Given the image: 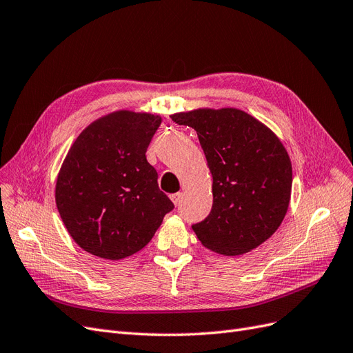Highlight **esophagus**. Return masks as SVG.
<instances>
[{
  "label": "esophagus",
  "instance_id": "1",
  "mask_svg": "<svg viewBox=\"0 0 353 353\" xmlns=\"http://www.w3.org/2000/svg\"><path fill=\"white\" fill-rule=\"evenodd\" d=\"M170 199H172V201H173V203H174V205L177 207V205H179V203H180V201H181V199H183V193H181V192L173 193V195H170Z\"/></svg>",
  "mask_w": 353,
  "mask_h": 353
}]
</instances>
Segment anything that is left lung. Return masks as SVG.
I'll use <instances>...</instances> for the list:
<instances>
[{"instance_id":"left-lung-1","label":"left lung","mask_w":353,"mask_h":353,"mask_svg":"<svg viewBox=\"0 0 353 353\" xmlns=\"http://www.w3.org/2000/svg\"><path fill=\"white\" fill-rule=\"evenodd\" d=\"M195 129L212 176V208L193 224L201 243L227 256L263 245L292 195V163L279 136L246 111L196 108L170 116Z\"/></svg>"}]
</instances>
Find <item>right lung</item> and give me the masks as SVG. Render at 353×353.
<instances>
[{
	"label": "right lung",
	"instance_id": "1",
	"mask_svg": "<svg viewBox=\"0 0 353 353\" xmlns=\"http://www.w3.org/2000/svg\"><path fill=\"white\" fill-rule=\"evenodd\" d=\"M161 124L150 112L119 110L77 136L55 183L67 232L83 251L119 261L145 248L173 202L158 188L146 148Z\"/></svg>",
	"mask_w": 353,
	"mask_h": 353
}]
</instances>
